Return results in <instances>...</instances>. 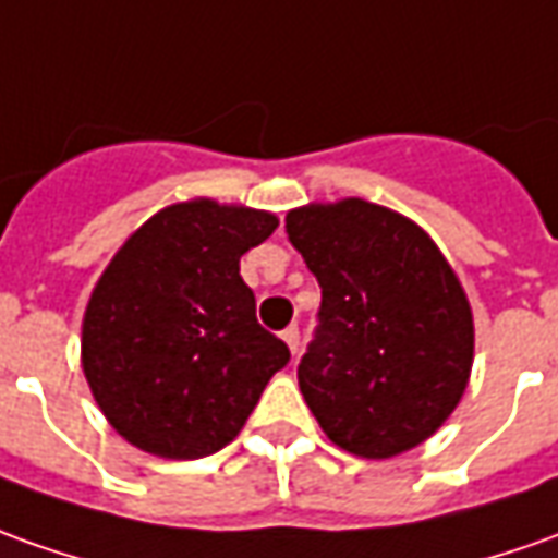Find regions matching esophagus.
Wrapping results in <instances>:
<instances>
[{"instance_id": "1", "label": "esophagus", "mask_w": 558, "mask_h": 558, "mask_svg": "<svg viewBox=\"0 0 558 558\" xmlns=\"http://www.w3.org/2000/svg\"><path fill=\"white\" fill-rule=\"evenodd\" d=\"M282 340H286L288 349H291V355H298V349H301V330H298V325H291V328L282 330Z\"/></svg>"}]
</instances>
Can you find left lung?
Here are the masks:
<instances>
[{
    "instance_id": "1",
    "label": "left lung",
    "mask_w": 558,
    "mask_h": 558,
    "mask_svg": "<svg viewBox=\"0 0 558 558\" xmlns=\"http://www.w3.org/2000/svg\"><path fill=\"white\" fill-rule=\"evenodd\" d=\"M286 233L322 286L298 383L322 432L361 459L432 437L462 401L474 322L432 236L367 199L303 206Z\"/></svg>"
}]
</instances>
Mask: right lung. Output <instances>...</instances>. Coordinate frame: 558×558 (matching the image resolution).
<instances>
[{
    "instance_id": "add662e5",
    "label": "right lung",
    "mask_w": 558,
    "mask_h": 558,
    "mask_svg": "<svg viewBox=\"0 0 558 558\" xmlns=\"http://www.w3.org/2000/svg\"><path fill=\"white\" fill-rule=\"evenodd\" d=\"M276 225L270 213L191 199L160 209L111 257L84 313L81 367L133 447L213 456L288 364L240 276V257Z\"/></svg>"
}]
</instances>
